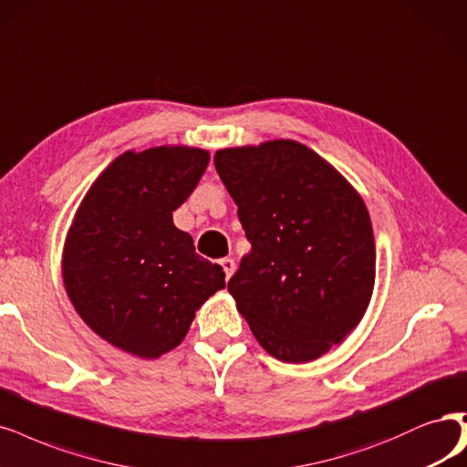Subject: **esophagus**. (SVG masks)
Instances as JSON below:
<instances>
[{"label": "esophagus", "instance_id": "esophagus-1", "mask_svg": "<svg viewBox=\"0 0 467 467\" xmlns=\"http://www.w3.org/2000/svg\"><path fill=\"white\" fill-rule=\"evenodd\" d=\"M220 265H222L223 272H226V280H230L234 276V272H235V261L234 259H222Z\"/></svg>", "mask_w": 467, "mask_h": 467}]
</instances>
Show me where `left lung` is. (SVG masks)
<instances>
[{"instance_id": "left-lung-1", "label": "left lung", "mask_w": 467, "mask_h": 467, "mask_svg": "<svg viewBox=\"0 0 467 467\" xmlns=\"http://www.w3.org/2000/svg\"><path fill=\"white\" fill-rule=\"evenodd\" d=\"M214 166L251 241L228 282L237 311L272 358L325 356L373 296L375 237L361 195L292 139L220 149Z\"/></svg>"}]
</instances>
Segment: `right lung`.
<instances>
[{
	"label": "right lung",
	"mask_w": 467,
	"mask_h": 467,
	"mask_svg": "<svg viewBox=\"0 0 467 467\" xmlns=\"http://www.w3.org/2000/svg\"><path fill=\"white\" fill-rule=\"evenodd\" d=\"M208 160L185 144L125 150L73 216L61 254L67 297L92 332L131 356L178 348L202 303L226 287L222 268L173 223Z\"/></svg>",
	"instance_id": "right-lung-1"
}]
</instances>
